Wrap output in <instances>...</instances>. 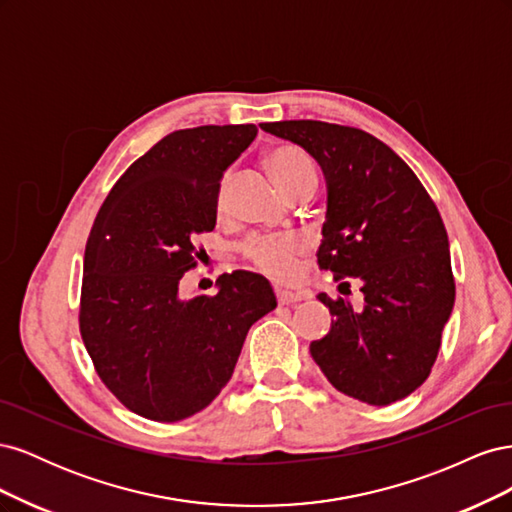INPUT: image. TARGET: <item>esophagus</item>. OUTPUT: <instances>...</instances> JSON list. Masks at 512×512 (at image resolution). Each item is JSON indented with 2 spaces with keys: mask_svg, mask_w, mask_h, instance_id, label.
I'll list each match as a JSON object with an SVG mask.
<instances>
[{
  "mask_svg": "<svg viewBox=\"0 0 512 512\" xmlns=\"http://www.w3.org/2000/svg\"><path fill=\"white\" fill-rule=\"evenodd\" d=\"M275 297H277V303L280 305H290V303H297L301 301L305 294L299 292V290H284V288H275Z\"/></svg>",
  "mask_w": 512,
  "mask_h": 512,
  "instance_id": "obj_1",
  "label": "esophagus"
}]
</instances>
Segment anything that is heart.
I'll list each match as a JSON object with an SVG mask.
<instances>
[{"label": "heart", "instance_id": "1", "mask_svg": "<svg viewBox=\"0 0 512 512\" xmlns=\"http://www.w3.org/2000/svg\"><path fill=\"white\" fill-rule=\"evenodd\" d=\"M267 164L280 188L290 196L303 188H316V168L307 153L297 145H277L267 153ZM228 190V175H224L218 207L224 209ZM303 252V245L297 237L288 235H252L241 243V256L252 265L267 273L275 280H290L297 271V260Z\"/></svg>", "mask_w": 512, "mask_h": 512}]
</instances>
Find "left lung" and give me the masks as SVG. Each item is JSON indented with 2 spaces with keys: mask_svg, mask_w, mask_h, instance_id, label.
<instances>
[{
  "mask_svg": "<svg viewBox=\"0 0 512 512\" xmlns=\"http://www.w3.org/2000/svg\"><path fill=\"white\" fill-rule=\"evenodd\" d=\"M260 128L301 145L329 185L318 267L339 292L359 282L363 305L318 299L331 331L309 346L322 374L348 397L389 406L421 386L453 312L455 277L446 228L414 170L365 130L297 119Z\"/></svg>",
  "mask_w": 512,
  "mask_h": 512,
  "instance_id": "left-lung-1",
  "label": "left lung"
}]
</instances>
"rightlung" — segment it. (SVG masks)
<instances>
[{
	"label": "right lung",
	"mask_w": 512,
	"mask_h": 512,
	"mask_svg": "<svg viewBox=\"0 0 512 512\" xmlns=\"http://www.w3.org/2000/svg\"><path fill=\"white\" fill-rule=\"evenodd\" d=\"M254 123L164 136L130 164L85 245L79 329L100 380L123 406L183 421L220 395L245 335L277 301L262 275H220L218 294L179 297L215 228L224 170L250 147Z\"/></svg>",
	"instance_id": "right-lung-1"
}]
</instances>
